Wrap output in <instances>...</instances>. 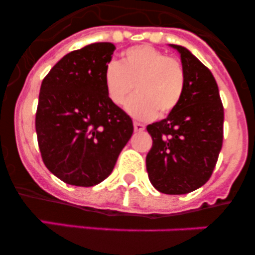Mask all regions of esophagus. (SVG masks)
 <instances>
[{"label":"esophagus","instance_id":"esophagus-1","mask_svg":"<svg viewBox=\"0 0 255 255\" xmlns=\"http://www.w3.org/2000/svg\"><path fill=\"white\" fill-rule=\"evenodd\" d=\"M134 129H135V131H143V130L145 129V126H144L143 124L136 123V121H135V123H134Z\"/></svg>","mask_w":255,"mask_h":255}]
</instances>
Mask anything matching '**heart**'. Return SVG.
<instances>
[{
  "label": "heart",
  "mask_w": 255,
  "mask_h": 255,
  "mask_svg": "<svg viewBox=\"0 0 255 255\" xmlns=\"http://www.w3.org/2000/svg\"><path fill=\"white\" fill-rule=\"evenodd\" d=\"M103 78L108 98L117 106L123 105L134 87L136 93L126 101L125 108L138 120L170 114L185 88L181 62L147 44L128 49L121 62L110 61Z\"/></svg>",
  "instance_id": "b5f03b06"
}]
</instances>
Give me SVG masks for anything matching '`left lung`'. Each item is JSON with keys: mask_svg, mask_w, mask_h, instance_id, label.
<instances>
[{"mask_svg": "<svg viewBox=\"0 0 255 255\" xmlns=\"http://www.w3.org/2000/svg\"><path fill=\"white\" fill-rule=\"evenodd\" d=\"M180 53L185 88L168 116L147 126L153 145L147 154L150 182L164 194H188L203 186L217 163L224 139V106L217 83L188 48Z\"/></svg>", "mask_w": 255, "mask_h": 255, "instance_id": "left-lung-1", "label": "left lung"}]
</instances>
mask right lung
Here are the masks:
<instances>
[{
	"instance_id": "right-lung-1",
	"label": "right lung",
	"mask_w": 255,
	"mask_h": 255,
	"mask_svg": "<svg viewBox=\"0 0 255 255\" xmlns=\"http://www.w3.org/2000/svg\"><path fill=\"white\" fill-rule=\"evenodd\" d=\"M116 47L92 43L70 52L40 85L35 115L46 167L66 184L94 186L111 175L131 138L130 116L108 98L106 65Z\"/></svg>"
}]
</instances>
